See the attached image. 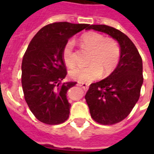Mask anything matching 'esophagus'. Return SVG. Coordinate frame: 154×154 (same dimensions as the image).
I'll use <instances>...</instances> for the list:
<instances>
[{
    "mask_svg": "<svg viewBox=\"0 0 154 154\" xmlns=\"http://www.w3.org/2000/svg\"><path fill=\"white\" fill-rule=\"evenodd\" d=\"M79 86H80L84 90H87L88 87H89V85L86 84V83H84V82H79Z\"/></svg>",
    "mask_w": 154,
    "mask_h": 154,
    "instance_id": "obj_1",
    "label": "esophagus"
}]
</instances>
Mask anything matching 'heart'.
<instances>
[{"instance_id": "heart-1", "label": "heart", "mask_w": 154, "mask_h": 154, "mask_svg": "<svg viewBox=\"0 0 154 154\" xmlns=\"http://www.w3.org/2000/svg\"><path fill=\"white\" fill-rule=\"evenodd\" d=\"M81 43L91 51L89 66L76 67L70 71V76L80 82H90L101 75L110 74L117 66L120 60V48L112 39H105L98 32L86 33L81 37ZM74 40L69 39L63 45L62 59L68 67L75 63L74 56Z\"/></svg>"}]
</instances>
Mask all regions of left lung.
I'll use <instances>...</instances> for the list:
<instances>
[{"mask_svg": "<svg viewBox=\"0 0 154 154\" xmlns=\"http://www.w3.org/2000/svg\"><path fill=\"white\" fill-rule=\"evenodd\" d=\"M91 29L108 34L120 46L117 67L107 78L91 84L85 96L92 119L111 125L126 118L139 99L142 59L133 42L119 30L105 25H92L87 30Z\"/></svg>", "mask_w": 154, "mask_h": 154, "instance_id": "1", "label": "left lung"}]
</instances>
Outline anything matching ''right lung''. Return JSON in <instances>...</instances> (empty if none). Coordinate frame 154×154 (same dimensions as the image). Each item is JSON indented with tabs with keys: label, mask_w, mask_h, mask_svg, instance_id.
Wrapping results in <instances>:
<instances>
[{
	"label": "right lung",
	"mask_w": 154,
	"mask_h": 154,
	"mask_svg": "<svg viewBox=\"0 0 154 154\" xmlns=\"http://www.w3.org/2000/svg\"><path fill=\"white\" fill-rule=\"evenodd\" d=\"M87 27V24L68 22L50 24L39 30L27 47L21 65L22 88L31 111L44 123L60 124L69 116L67 92L76 82L62 83L67 75L62 47Z\"/></svg>",
	"instance_id": "right-lung-1"
}]
</instances>
